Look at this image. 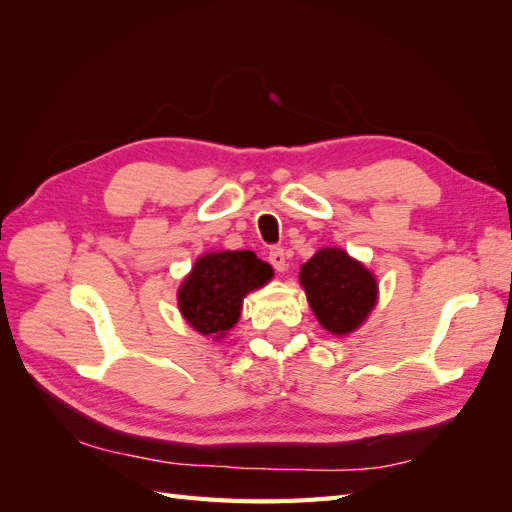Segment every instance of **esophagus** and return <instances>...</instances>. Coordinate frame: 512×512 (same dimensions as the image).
I'll return each mask as SVG.
<instances>
[{"label":"esophagus","instance_id":"esophagus-1","mask_svg":"<svg viewBox=\"0 0 512 512\" xmlns=\"http://www.w3.org/2000/svg\"><path fill=\"white\" fill-rule=\"evenodd\" d=\"M269 262H271L275 271L282 273L286 269V254H284L282 247H273V250L269 252Z\"/></svg>","mask_w":512,"mask_h":512}]
</instances>
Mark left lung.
<instances>
[{
  "label": "left lung",
  "mask_w": 512,
  "mask_h": 512,
  "mask_svg": "<svg viewBox=\"0 0 512 512\" xmlns=\"http://www.w3.org/2000/svg\"><path fill=\"white\" fill-rule=\"evenodd\" d=\"M299 282L314 316L331 335L354 333L374 312L378 280L342 247H322L301 267Z\"/></svg>",
  "instance_id": "obj_1"
}]
</instances>
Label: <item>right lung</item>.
I'll return each instance as SVG.
<instances>
[{"mask_svg": "<svg viewBox=\"0 0 512 512\" xmlns=\"http://www.w3.org/2000/svg\"><path fill=\"white\" fill-rule=\"evenodd\" d=\"M273 269L250 250L207 252L177 290L183 320L213 342L224 339L241 318L247 294L271 282Z\"/></svg>", "mask_w": 512, "mask_h": 512, "instance_id": "add662e5", "label": "right lung"}]
</instances>
